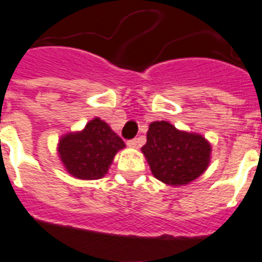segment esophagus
<instances>
[{"label": "esophagus", "mask_w": 262, "mask_h": 262, "mask_svg": "<svg viewBox=\"0 0 262 262\" xmlns=\"http://www.w3.org/2000/svg\"><path fill=\"white\" fill-rule=\"evenodd\" d=\"M127 146L131 148H137L139 147V139H131V141L127 142Z\"/></svg>", "instance_id": "obj_1"}]
</instances>
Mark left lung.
I'll list each match as a JSON object with an SVG mask.
<instances>
[{
    "label": "left lung",
    "instance_id": "left-lung-1",
    "mask_svg": "<svg viewBox=\"0 0 262 262\" xmlns=\"http://www.w3.org/2000/svg\"><path fill=\"white\" fill-rule=\"evenodd\" d=\"M142 152L157 180L181 187L207 170L211 144L199 134L180 131L170 123L161 120L148 125L147 142Z\"/></svg>",
    "mask_w": 262,
    "mask_h": 262
}]
</instances>
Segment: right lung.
<instances>
[{"label": "right lung", "mask_w": 262, "mask_h": 262, "mask_svg": "<svg viewBox=\"0 0 262 262\" xmlns=\"http://www.w3.org/2000/svg\"><path fill=\"white\" fill-rule=\"evenodd\" d=\"M124 147L118 134L105 121L95 118L82 131L60 138L58 154L69 174L79 180H98L108 173L116 152Z\"/></svg>", "instance_id": "add662e5"}]
</instances>
